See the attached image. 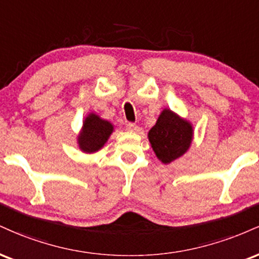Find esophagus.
I'll return each instance as SVG.
<instances>
[{
	"label": "esophagus",
	"instance_id": "obj_1",
	"mask_svg": "<svg viewBox=\"0 0 259 259\" xmlns=\"http://www.w3.org/2000/svg\"><path fill=\"white\" fill-rule=\"evenodd\" d=\"M126 129L130 130V132H136V130H138V125H136L135 123L129 121V123H126Z\"/></svg>",
	"mask_w": 259,
	"mask_h": 259
}]
</instances>
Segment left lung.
<instances>
[{"label":"left lung","mask_w":259,"mask_h":259,"mask_svg":"<svg viewBox=\"0 0 259 259\" xmlns=\"http://www.w3.org/2000/svg\"><path fill=\"white\" fill-rule=\"evenodd\" d=\"M148 139L156 156L167 164L183 156L190 147L192 126L170 109H164L148 133Z\"/></svg>","instance_id":"8db88e82"}]
</instances>
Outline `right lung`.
Returning <instances> with one entry per match:
<instances>
[{"mask_svg": "<svg viewBox=\"0 0 259 259\" xmlns=\"http://www.w3.org/2000/svg\"><path fill=\"white\" fill-rule=\"evenodd\" d=\"M113 132V125L109 121L101 119L99 115L90 114L84 121V127L79 135V147L84 152L99 151Z\"/></svg>", "mask_w": 259, "mask_h": 259, "instance_id": "right-lung-1", "label": "right lung"}]
</instances>
